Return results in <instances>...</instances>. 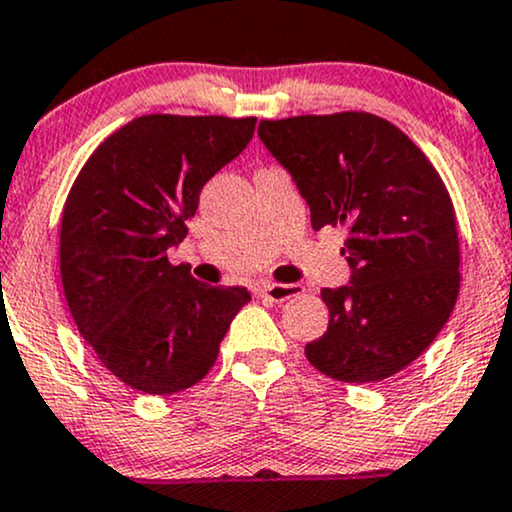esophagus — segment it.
I'll list each match as a JSON object with an SVG mask.
<instances>
[{"label":"esophagus","instance_id":"obj_1","mask_svg":"<svg viewBox=\"0 0 512 512\" xmlns=\"http://www.w3.org/2000/svg\"><path fill=\"white\" fill-rule=\"evenodd\" d=\"M257 293H260L262 300H269V303H283V300L293 298L300 291L298 286H291V283H264Z\"/></svg>","mask_w":512,"mask_h":512}]
</instances>
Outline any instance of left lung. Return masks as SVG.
<instances>
[{"label": "left lung", "mask_w": 512, "mask_h": 512, "mask_svg": "<svg viewBox=\"0 0 512 512\" xmlns=\"http://www.w3.org/2000/svg\"><path fill=\"white\" fill-rule=\"evenodd\" d=\"M257 133L310 205L312 229L348 231L350 283L322 288L329 326L307 360L348 384L393 377L432 346L458 300V226L441 176L367 112L260 121Z\"/></svg>", "instance_id": "1"}]
</instances>
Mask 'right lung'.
<instances>
[{
    "label": "right lung",
    "mask_w": 512,
    "mask_h": 512,
    "mask_svg": "<svg viewBox=\"0 0 512 512\" xmlns=\"http://www.w3.org/2000/svg\"><path fill=\"white\" fill-rule=\"evenodd\" d=\"M255 116H138L92 152L61 214V283L80 336L114 377L169 396L219 355L248 288L207 286L166 250L186 238L200 190L236 159Z\"/></svg>",
    "instance_id": "obj_1"
}]
</instances>
